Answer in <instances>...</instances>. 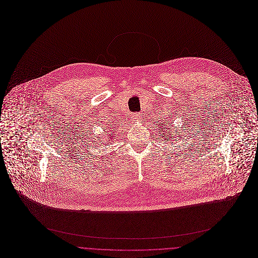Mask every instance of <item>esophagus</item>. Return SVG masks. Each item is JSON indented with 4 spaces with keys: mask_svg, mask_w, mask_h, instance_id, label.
<instances>
[{
    "mask_svg": "<svg viewBox=\"0 0 258 258\" xmlns=\"http://www.w3.org/2000/svg\"><path fill=\"white\" fill-rule=\"evenodd\" d=\"M140 119H141V116H140L139 113H135V114H133V115L131 116V121H132L133 123H139Z\"/></svg>",
    "mask_w": 258,
    "mask_h": 258,
    "instance_id": "34e87169",
    "label": "esophagus"
}]
</instances>
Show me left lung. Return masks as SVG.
<instances>
[{
  "instance_id": "obj_1",
  "label": "left lung",
  "mask_w": 258,
  "mask_h": 258,
  "mask_svg": "<svg viewBox=\"0 0 258 258\" xmlns=\"http://www.w3.org/2000/svg\"><path fill=\"white\" fill-rule=\"evenodd\" d=\"M171 118V117H170ZM159 119H161L159 117ZM171 121H169L168 119H161L159 121V123L157 124L159 127V132H160V139L161 141H165V142H170L172 143H178L180 142V140L183 138L181 134H171V123H169ZM178 147V146H177Z\"/></svg>"
}]
</instances>
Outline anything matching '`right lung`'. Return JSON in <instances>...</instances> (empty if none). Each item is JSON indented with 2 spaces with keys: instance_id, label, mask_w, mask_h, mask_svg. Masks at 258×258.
I'll return each mask as SVG.
<instances>
[{
  "instance_id": "obj_1",
  "label": "right lung",
  "mask_w": 258,
  "mask_h": 258,
  "mask_svg": "<svg viewBox=\"0 0 258 258\" xmlns=\"http://www.w3.org/2000/svg\"><path fill=\"white\" fill-rule=\"evenodd\" d=\"M112 140V136H111L110 138H108V140L107 141H102V142H98V143H94V144H91V146L92 147H95L96 149H100V148H104L105 146H110L111 142H113V141H111ZM93 142H95V141H93Z\"/></svg>"
}]
</instances>
